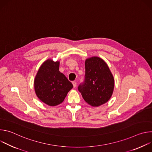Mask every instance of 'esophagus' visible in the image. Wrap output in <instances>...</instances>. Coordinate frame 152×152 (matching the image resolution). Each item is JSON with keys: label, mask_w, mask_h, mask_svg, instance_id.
I'll use <instances>...</instances> for the list:
<instances>
[{"label": "esophagus", "mask_w": 152, "mask_h": 152, "mask_svg": "<svg viewBox=\"0 0 152 152\" xmlns=\"http://www.w3.org/2000/svg\"><path fill=\"white\" fill-rule=\"evenodd\" d=\"M72 83H73V87H74V88L76 87V85H77L76 82V81H73V82H72Z\"/></svg>", "instance_id": "1"}]
</instances>
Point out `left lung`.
Returning <instances> with one entry per match:
<instances>
[{"label": "left lung", "instance_id": "8db88e82", "mask_svg": "<svg viewBox=\"0 0 152 152\" xmlns=\"http://www.w3.org/2000/svg\"><path fill=\"white\" fill-rule=\"evenodd\" d=\"M85 76L78 90L84 100L92 106H99L110 99L114 88V79L107 64L93 56L85 62Z\"/></svg>", "mask_w": 152, "mask_h": 152}]
</instances>
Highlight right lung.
Listing matches in <instances>:
<instances>
[{"mask_svg":"<svg viewBox=\"0 0 152 152\" xmlns=\"http://www.w3.org/2000/svg\"><path fill=\"white\" fill-rule=\"evenodd\" d=\"M59 62L48 59L40 66L34 80L37 96L51 106L61 103L73 87V84L59 70Z\"/></svg>","mask_w":152,"mask_h":152,"instance_id":"1","label":"right lung"}]
</instances>
